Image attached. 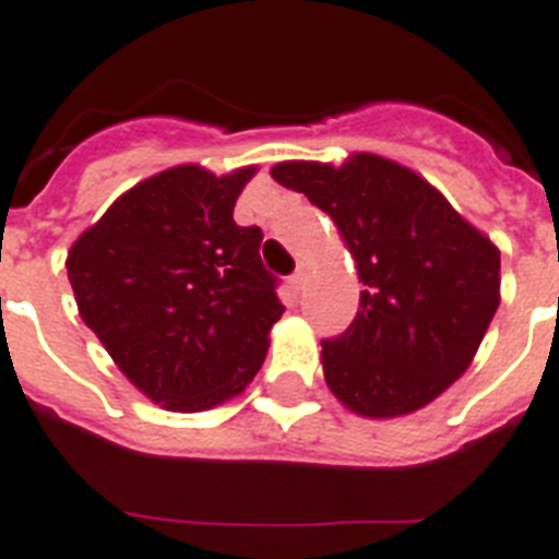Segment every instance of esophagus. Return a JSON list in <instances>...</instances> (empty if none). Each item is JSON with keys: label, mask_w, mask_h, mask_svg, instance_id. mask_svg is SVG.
I'll use <instances>...</instances> for the list:
<instances>
[{"label": "esophagus", "mask_w": 559, "mask_h": 559, "mask_svg": "<svg viewBox=\"0 0 559 559\" xmlns=\"http://www.w3.org/2000/svg\"><path fill=\"white\" fill-rule=\"evenodd\" d=\"M302 285H305V271L299 269L297 274L290 276V288H294V290H302Z\"/></svg>", "instance_id": "1"}]
</instances>
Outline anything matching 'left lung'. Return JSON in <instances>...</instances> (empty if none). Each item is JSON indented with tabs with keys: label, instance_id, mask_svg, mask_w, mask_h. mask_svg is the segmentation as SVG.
I'll return each mask as SVG.
<instances>
[{
	"label": "left lung",
	"instance_id": "left-lung-1",
	"mask_svg": "<svg viewBox=\"0 0 559 559\" xmlns=\"http://www.w3.org/2000/svg\"><path fill=\"white\" fill-rule=\"evenodd\" d=\"M271 178L331 217L365 285L350 328L322 342L331 393L373 421L436 402L498 311V246L427 178L373 152L338 166L283 160Z\"/></svg>",
	"mask_w": 559,
	"mask_h": 559
}]
</instances>
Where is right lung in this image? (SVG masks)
Returning <instances> with one entry per match:
<instances>
[{"label": "right lung", "instance_id": "add662e5", "mask_svg": "<svg viewBox=\"0 0 559 559\" xmlns=\"http://www.w3.org/2000/svg\"><path fill=\"white\" fill-rule=\"evenodd\" d=\"M257 166L157 171L112 200L67 251L84 325L127 379L171 413H203L254 381L283 317L262 231L234 223Z\"/></svg>", "mask_w": 559, "mask_h": 559}]
</instances>
